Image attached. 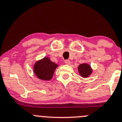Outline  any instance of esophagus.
Instances as JSON below:
<instances>
[{
    "instance_id": "esophagus-1",
    "label": "esophagus",
    "mask_w": 122,
    "mask_h": 122,
    "mask_svg": "<svg viewBox=\"0 0 122 122\" xmlns=\"http://www.w3.org/2000/svg\"><path fill=\"white\" fill-rule=\"evenodd\" d=\"M65 63L66 64V65H70V64H71V62H70V61L69 60H66L65 61Z\"/></svg>"
}]
</instances>
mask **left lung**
Listing matches in <instances>:
<instances>
[{
	"instance_id": "8db88e82",
	"label": "left lung",
	"mask_w": 122,
	"mask_h": 122,
	"mask_svg": "<svg viewBox=\"0 0 122 122\" xmlns=\"http://www.w3.org/2000/svg\"><path fill=\"white\" fill-rule=\"evenodd\" d=\"M78 71L81 76L88 77L92 73V69L89 65L87 64H81L78 66Z\"/></svg>"
}]
</instances>
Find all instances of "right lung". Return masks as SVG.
I'll list each match as a JSON object with an SVG mask.
<instances>
[{
  "label": "right lung",
  "instance_id": "right-lung-1",
  "mask_svg": "<svg viewBox=\"0 0 122 122\" xmlns=\"http://www.w3.org/2000/svg\"><path fill=\"white\" fill-rule=\"evenodd\" d=\"M57 66L58 65L48 58L44 57L36 62L34 65V72L39 79L49 81L52 78Z\"/></svg>",
  "mask_w": 122,
  "mask_h": 122
}]
</instances>
